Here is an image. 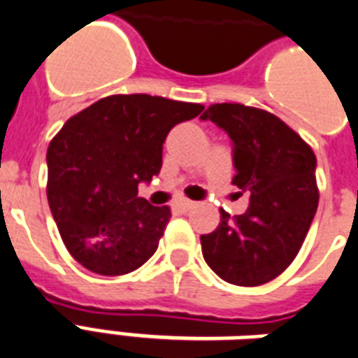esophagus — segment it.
Here are the masks:
<instances>
[{"label": "esophagus", "mask_w": 358, "mask_h": 358, "mask_svg": "<svg viewBox=\"0 0 358 358\" xmlns=\"http://www.w3.org/2000/svg\"><path fill=\"white\" fill-rule=\"evenodd\" d=\"M197 205V203H195V201H192V199H184V197H182V199H176L174 201V208H176V210H180V213H187V210H192L193 206Z\"/></svg>", "instance_id": "34e87169"}]
</instances>
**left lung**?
Here are the masks:
<instances>
[{"label":"left lung","instance_id":"left-lung-1","mask_svg":"<svg viewBox=\"0 0 358 358\" xmlns=\"http://www.w3.org/2000/svg\"><path fill=\"white\" fill-rule=\"evenodd\" d=\"M233 140L237 174L248 208L220 213L213 233L201 235L203 258L214 273L237 287H260L279 277L300 252L319 205L311 145L273 113L237 104H210L201 115Z\"/></svg>","mask_w":358,"mask_h":358}]
</instances>
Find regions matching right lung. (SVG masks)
<instances>
[{
	"label": "right lung",
	"mask_w": 358,
	"mask_h": 358,
	"mask_svg": "<svg viewBox=\"0 0 358 358\" xmlns=\"http://www.w3.org/2000/svg\"><path fill=\"white\" fill-rule=\"evenodd\" d=\"M203 104L112 94L71 115L47 150V199L68 252L92 273H131L157 250L169 206L138 197L163 163L172 127Z\"/></svg>",
	"instance_id": "obj_1"
}]
</instances>
